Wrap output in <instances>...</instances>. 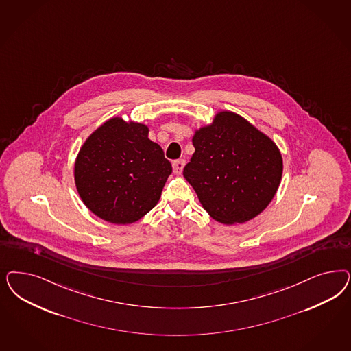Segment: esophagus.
I'll return each instance as SVG.
<instances>
[{
	"instance_id": "esophagus-1",
	"label": "esophagus",
	"mask_w": 351,
	"mask_h": 351,
	"mask_svg": "<svg viewBox=\"0 0 351 351\" xmlns=\"http://www.w3.org/2000/svg\"><path fill=\"white\" fill-rule=\"evenodd\" d=\"M184 164H186V161L183 158L176 160L173 162V171H174V174H181L182 170L184 168Z\"/></svg>"
}]
</instances>
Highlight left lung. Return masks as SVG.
<instances>
[{
  "instance_id": "8db88e82",
  "label": "left lung",
  "mask_w": 351,
  "mask_h": 351,
  "mask_svg": "<svg viewBox=\"0 0 351 351\" xmlns=\"http://www.w3.org/2000/svg\"><path fill=\"white\" fill-rule=\"evenodd\" d=\"M183 176L204 209L226 225L260 215L278 191L283 160L271 139L237 113H217L193 138Z\"/></svg>"
}]
</instances>
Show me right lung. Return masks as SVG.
Returning <instances> with one entry per match:
<instances>
[{
    "label": "right lung",
    "mask_w": 351,
    "mask_h": 351,
    "mask_svg": "<svg viewBox=\"0 0 351 351\" xmlns=\"http://www.w3.org/2000/svg\"><path fill=\"white\" fill-rule=\"evenodd\" d=\"M171 173L162 148L148 139V128L113 117L81 147L75 164L80 197L107 222L128 225L148 213Z\"/></svg>",
    "instance_id": "right-lung-1"
}]
</instances>
